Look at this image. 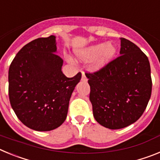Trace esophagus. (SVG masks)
<instances>
[{
  "label": "esophagus",
  "instance_id": "obj_1",
  "mask_svg": "<svg viewBox=\"0 0 160 160\" xmlns=\"http://www.w3.org/2000/svg\"><path fill=\"white\" fill-rule=\"evenodd\" d=\"M82 81H83V82L87 81V77H86V74H85L84 72H82Z\"/></svg>",
  "mask_w": 160,
  "mask_h": 160
}]
</instances>
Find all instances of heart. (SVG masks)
<instances>
[{
	"label": "heart",
	"mask_w": 160,
	"mask_h": 160,
	"mask_svg": "<svg viewBox=\"0 0 160 160\" xmlns=\"http://www.w3.org/2000/svg\"><path fill=\"white\" fill-rule=\"evenodd\" d=\"M116 53V48L111 43L98 44L90 46L78 53L82 60L87 61L97 57L95 67L101 68L110 62Z\"/></svg>",
	"instance_id": "heart-1"
}]
</instances>
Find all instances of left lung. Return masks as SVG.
<instances>
[{
  "label": "left lung",
  "mask_w": 160,
  "mask_h": 160,
  "mask_svg": "<svg viewBox=\"0 0 160 160\" xmlns=\"http://www.w3.org/2000/svg\"><path fill=\"white\" fill-rule=\"evenodd\" d=\"M120 56L98 71L86 73L90 87L93 114L100 125L111 130L136 122L152 94L151 66L146 54L121 38Z\"/></svg>",
  "instance_id": "8db88e82"
}]
</instances>
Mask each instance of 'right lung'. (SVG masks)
I'll list each match as a JSON object with an SVG mask.
<instances>
[{
  "mask_svg": "<svg viewBox=\"0 0 160 160\" xmlns=\"http://www.w3.org/2000/svg\"><path fill=\"white\" fill-rule=\"evenodd\" d=\"M56 45L53 35L32 41L17 53L8 70L11 107L20 121L34 131H52L64 122L81 80L80 72L65 76Z\"/></svg>",
  "mask_w": 160,
  "mask_h": 160,
  "instance_id": "1",
  "label": "right lung"
}]
</instances>
